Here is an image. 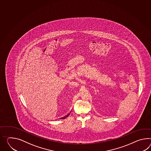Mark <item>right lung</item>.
I'll use <instances>...</instances> for the list:
<instances>
[{
  "label": "right lung",
  "instance_id": "right-lung-1",
  "mask_svg": "<svg viewBox=\"0 0 151 151\" xmlns=\"http://www.w3.org/2000/svg\"><path fill=\"white\" fill-rule=\"evenodd\" d=\"M67 116H68V115H67Z\"/></svg>",
  "mask_w": 151,
  "mask_h": 151
}]
</instances>
